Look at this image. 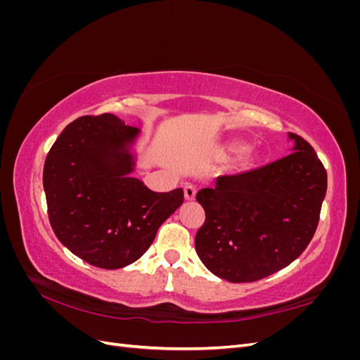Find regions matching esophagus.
Instances as JSON below:
<instances>
[{
    "instance_id": "esophagus-1",
    "label": "esophagus",
    "mask_w": 360,
    "mask_h": 360,
    "mask_svg": "<svg viewBox=\"0 0 360 360\" xmlns=\"http://www.w3.org/2000/svg\"><path fill=\"white\" fill-rule=\"evenodd\" d=\"M183 191H184V200L186 201H192L195 198V193H197V189H195L192 184H186Z\"/></svg>"
}]
</instances>
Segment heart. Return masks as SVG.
Here are the masks:
<instances>
[{"mask_svg": "<svg viewBox=\"0 0 360 360\" xmlns=\"http://www.w3.org/2000/svg\"><path fill=\"white\" fill-rule=\"evenodd\" d=\"M228 153H242L246 148V146L240 141H236V143H230L226 147ZM258 163V158L254 153H242L234 162V171L236 172H249L252 171Z\"/></svg>", "mask_w": 360, "mask_h": 360, "instance_id": "obj_1", "label": "heart"}]
</instances>
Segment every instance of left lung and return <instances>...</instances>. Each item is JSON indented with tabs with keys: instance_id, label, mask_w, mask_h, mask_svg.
<instances>
[{
	"instance_id": "left-lung-1",
	"label": "left lung",
	"mask_w": 360,
	"mask_h": 360,
	"mask_svg": "<svg viewBox=\"0 0 360 360\" xmlns=\"http://www.w3.org/2000/svg\"><path fill=\"white\" fill-rule=\"evenodd\" d=\"M290 155L197 192L205 221L195 250L217 278L254 282L287 267L317 230L328 176L314 148L288 134Z\"/></svg>"
}]
</instances>
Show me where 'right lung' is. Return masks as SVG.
I'll list each match as a JSON object with an SVG mask.
<instances>
[{
    "instance_id": "1",
    "label": "right lung",
    "mask_w": 360,
    "mask_h": 360,
    "mask_svg": "<svg viewBox=\"0 0 360 360\" xmlns=\"http://www.w3.org/2000/svg\"><path fill=\"white\" fill-rule=\"evenodd\" d=\"M139 129L114 114L79 117L63 130L43 168L53 233L72 254L101 269H122L153 243L183 202V189L153 192L132 174Z\"/></svg>"
}]
</instances>
